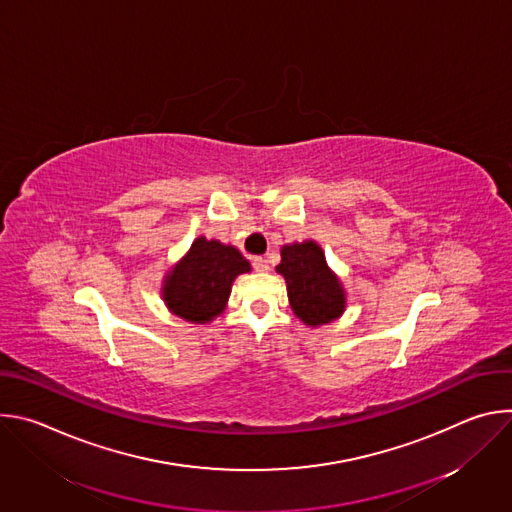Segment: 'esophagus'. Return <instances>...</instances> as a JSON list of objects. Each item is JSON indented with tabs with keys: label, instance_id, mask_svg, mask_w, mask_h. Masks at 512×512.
I'll return each instance as SVG.
<instances>
[{
	"label": "esophagus",
	"instance_id": "obj_1",
	"mask_svg": "<svg viewBox=\"0 0 512 512\" xmlns=\"http://www.w3.org/2000/svg\"><path fill=\"white\" fill-rule=\"evenodd\" d=\"M253 267H255V271H267L269 269V261L265 257H255L253 259Z\"/></svg>",
	"mask_w": 512,
	"mask_h": 512
}]
</instances>
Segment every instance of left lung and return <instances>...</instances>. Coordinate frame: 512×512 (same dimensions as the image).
Returning a JSON list of instances; mask_svg holds the SVG:
<instances>
[{"label": "left lung", "mask_w": 512, "mask_h": 512, "mask_svg": "<svg viewBox=\"0 0 512 512\" xmlns=\"http://www.w3.org/2000/svg\"><path fill=\"white\" fill-rule=\"evenodd\" d=\"M275 271L287 283L291 310L306 326H324L342 316L346 291L316 241L283 245Z\"/></svg>", "instance_id": "1"}]
</instances>
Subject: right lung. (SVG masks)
Returning <instances> with one entry per match:
<instances>
[{"label":"right lung","instance_id":"add662e5","mask_svg":"<svg viewBox=\"0 0 512 512\" xmlns=\"http://www.w3.org/2000/svg\"><path fill=\"white\" fill-rule=\"evenodd\" d=\"M249 271L251 265L239 249L198 237L164 277L162 298L174 316L190 324H208L227 308L237 275Z\"/></svg>","mask_w":512,"mask_h":512}]
</instances>
